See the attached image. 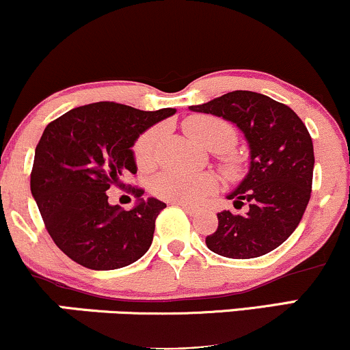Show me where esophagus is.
<instances>
[{
  "label": "esophagus",
  "mask_w": 350,
  "mask_h": 350,
  "mask_svg": "<svg viewBox=\"0 0 350 350\" xmlns=\"http://www.w3.org/2000/svg\"><path fill=\"white\" fill-rule=\"evenodd\" d=\"M172 204H174V206L183 207L184 211L187 212V214H194V212H196V208H194V207H191V206H187V204H180V202H172Z\"/></svg>",
  "instance_id": "1"
}]
</instances>
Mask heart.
<instances>
[{
	"label": "heart",
	"instance_id": "obj_1",
	"mask_svg": "<svg viewBox=\"0 0 350 350\" xmlns=\"http://www.w3.org/2000/svg\"><path fill=\"white\" fill-rule=\"evenodd\" d=\"M184 130L189 138L194 139L200 146L217 151L220 170L228 178H237L243 170L242 158L232 150L235 144V126L227 120L214 115H194L184 122ZM163 136V126H152L139 135L135 142L133 156L139 170H151L158 159L159 139ZM152 192L159 199L167 202L198 204L217 189V180L208 172H189L164 171L156 176L151 184Z\"/></svg>",
	"mask_w": 350,
	"mask_h": 350
}]
</instances>
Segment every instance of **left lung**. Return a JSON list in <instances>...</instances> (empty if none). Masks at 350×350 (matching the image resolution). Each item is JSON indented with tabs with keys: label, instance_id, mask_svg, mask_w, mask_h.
I'll list each match as a JSON object with an SVG mask.
<instances>
[{
	"label": "left lung",
	"instance_id": "1",
	"mask_svg": "<svg viewBox=\"0 0 350 350\" xmlns=\"http://www.w3.org/2000/svg\"><path fill=\"white\" fill-rule=\"evenodd\" d=\"M189 108L235 123L250 146V171L227 196L248 211L219 212L208 250L237 260L267 255L299 226L311 198L314 150L306 124L284 103L248 90Z\"/></svg>",
	"mask_w": 350,
	"mask_h": 350
}]
</instances>
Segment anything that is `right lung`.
Returning a JSON list of instances; mask_svg holds the SVG:
<instances>
[{"label": "right lung", "mask_w": 350, "mask_h": 350, "mask_svg": "<svg viewBox=\"0 0 350 350\" xmlns=\"http://www.w3.org/2000/svg\"><path fill=\"white\" fill-rule=\"evenodd\" d=\"M174 108L136 110L115 102L77 107L51 122L36 146L31 192L54 243L90 270H116L151 247L154 222L166 204L143 200L123 211L107 204L106 191L136 174L133 146L144 130L174 115Z\"/></svg>", "instance_id": "right-lung-1"}]
</instances>
